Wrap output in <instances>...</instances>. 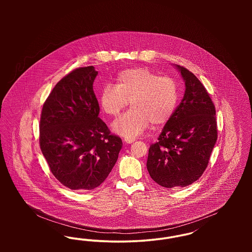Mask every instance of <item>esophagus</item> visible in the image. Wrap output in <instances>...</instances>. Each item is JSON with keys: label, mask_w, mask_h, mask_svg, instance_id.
Segmentation results:
<instances>
[{"label": "esophagus", "mask_w": 252, "mask_h": 252, "mask_svg": "<svg viewBox=\"0 0 252 252\" xmlns=\"http://www.w3.org/2000/svg\"><path fill=\"white\" fill-rule=\"evenodd\" d=\"M124 141H125V143H126V144H132L133 142H135V139H133V138H128V137H126V138L124 139Z\"/></svg>", "instance_id": "34e87169"}]
</instances>
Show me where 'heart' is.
<instances>
[{
  "instance_id": "obj_1",
  "label": "heart",
  "mask_w": 252,
  "mask_h": 252,
  "mask_svg": "<svg viewBox=\"0 0 252 252\" xmlns=\"http://www.w3.org/2000/svg\"><path fill=\"white\" fill-rule=\"evenodd\" d=\"M179 100L177 82L169 76H159L144 67L124 70L116 78V85L103 87L99 104L102 110L116 117L126 108H132L115 121L111 127L116 134L133 138L152 124L160 126L172 117Z\"/></svg>"
}]
</instances>
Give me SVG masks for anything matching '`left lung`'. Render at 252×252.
Instances as JSON below:
<instances>
[{
  "label": "left lung",
  "mask_w": 252,
  "mask_h": 252,
  "mask_svg": "<svg viewBox=\"0 0 252 252\" xmlns=\"http://www.w3.org/2000/svg\"><path fill=\"white\" fill-rule=\"evenodd\" d=\"M185 83L184 96L148 151L146 167L165 188L198 180L217 140L216 108L203 84L187 69L174 65Z\"/></svg>",
  "instance_id": "8db88e82"
}]
</instances>
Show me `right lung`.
I'll list each match as a JSON object with an SVG mask.
<instances>
[{
  "label": "right lung",
  "mask_w": 252,
  "mask_h": 252,
  "mask_svg": "<svg viewBox=\"0 0 252 252\" xmlns=\"http://www.w3.org/2000/svg\"><path fill=\"white\" fill-rule=\"evenodd\" d=\"M97 74L94 66L73 70L55 86L41 111V152L56 179L76 191L93 190L104 182L123 146L98 117Z\"/></svg>",
  "instance_id": "right-lung-1"
}]
</instances>
